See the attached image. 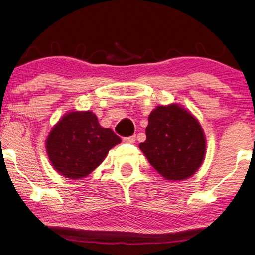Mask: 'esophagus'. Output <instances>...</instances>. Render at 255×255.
<instances>
[{
  "label": "esophagus",
  "instance_id": "1",
  "mask_svg": "<svg viewBox=\"0 0 255 255\" xmlns=\"http://www.w3.org/2000/svg\"><path fill=\"white\" fill-rule=\"evenodd\" d=\"M123 141L127 142V144H133L135 141V135H130V137L123 138Z\"/></svg>",
  "mask_w": 255,
  "mask_h": 255
}]
</instances>
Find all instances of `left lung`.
<instances>
[{
    "mask_svg": "<svg viewBox=\"0 0 255 255\" xmlns=\"http://www.w3.org/2000/svg\"><path fill=\"white\" fill-rule=\"evenodd\" d=\"M139 147L166 180L190 177L200 168L205 154L201 125L189 111L170 104L159 106L149 114L146 140Z\"/></svg>",
    "mask_w": 255,
    "mask_h": 255,
    "instance_id": "obj_1",
    "label": "left lung"
}]
</instances>
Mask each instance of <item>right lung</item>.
Wrapping results in <instances>:
<instances>
[{
  "label": "right lung",
  "mask_w": 255,
  "mask_h": 255,
  "mask_svg": "<svg viewBox=\"0 0 255 255\" xmlns=\"http://www.w3.org/2000/svg\"><path fill=\"white\" fill-rule=\"evenodd\" d=\"M121 138L99 124L92 111L66 114L52 128L46 151L52 166L68 179H82L101 165Z\"/></svg>",
  "instance_id": "1"
}]
</instances>
